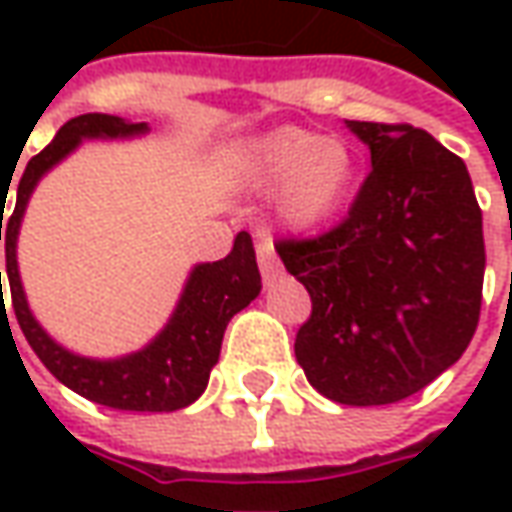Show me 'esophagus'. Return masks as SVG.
<instances>
[{"label":"esophagus","mask_w":512,"mask_h":512,"mask_svg":"<svg viewBox=\"0 0 512 512\" xmlns=\"http://www.w3.org/2000/svg\"><path fill=\"white\" fill-rule=\"evenodd\" d=\"M256 259H259V270H262V276H265V282H270L276 273H279V256H276V250H273V239L267 236V233H259L256 236Z\"/></svg>","instance_id":"1"}]
</instances>
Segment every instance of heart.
Segmentation results:
<instances>
[{"mask_svg": "<svg viewBox=\"0 0 512 512\" xmlns=\"http://www.w3.org/2000/svg\"><path fill=\"white\" fill-rule=\"evenodd\" d=\"M356 156L342 139L305 128H273L245 150L242 173L256 190L276 187V213L290 227H316L347 202L356 185Z\"/></svg>", "mask_w": 512, "mask_h": 512, "instance_id": "obj_1", "label": "heart"}]
</instances>
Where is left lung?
<instances>
[{"mask_svg":"<svg viewBox=\"0 0 512 512\" xmlns=\"http://www.w3.org/2000/svg\"><path fill=\"white\" fill-rule=\"evenodd\" d=\"M373 170L342 222L276 250L310 293L296 362L350 407L402 402L462 359L482 313V210L467 165L413 125L347 122Z\"/></svg>","mask_w":512,"mask_h":512,"instance_id":"8db88e82","label":"left lung"}]
</instances>
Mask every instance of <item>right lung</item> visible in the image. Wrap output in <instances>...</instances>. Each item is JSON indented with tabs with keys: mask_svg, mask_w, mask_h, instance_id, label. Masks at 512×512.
<instances>
[{
	"mask_svg": "<svg viewBox=\"0 0 512 512\" xmlns=\"http://www.w3.org/2000/svg\"><path fill=\"white\" fill-rule=\"evenodd\" d=\"M145 130H148L145 122L133 125L108 113H85L65 122L48 148L36 153L28 162L16 187V207L8 219H2L5 213V205H2L0 239H5V267H8L10 302H13L16 322L33 347V353L42 359L50 373L73 393L85 396L90 402L113 407V410L170 413V410L193 404L205 393L210 370L219 362L227 322L239 310H245L262 290L253 239L247 230L236 236L233 250L225 259L193 267L168 327L148 347L122 359H110V362L76 356L50 339L30 313L25 290L19 282V267H16V236H19V225H22V216H25V207L36 182L56 162H62L82 139H125ZM2 202H5V190H2Z\"/></svg>",
	"mask_w": 512,
	"mask_h": 512,
	"instance_id": "obj_1",
	"label": "right lung"
}]
</instances>
